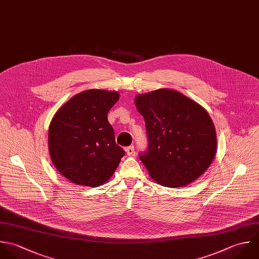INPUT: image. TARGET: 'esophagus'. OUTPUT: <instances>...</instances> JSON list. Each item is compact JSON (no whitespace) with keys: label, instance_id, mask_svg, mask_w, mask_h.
<instances>
[{"label":"esophagus","instance_id":"obj_1","mask_svg":"<svg viewBox=\"0 0 259 259\" xmlns=\"http://www.w3.org/2000/svg\"><path fill=\"white\" fill-rule=\"evenodd\" d=\"M125 150H126V153L128 154V155H132L133 153H134V146L133 145H131V146H128V147H126L125 148Z\"/></svg>","mask_w":259,"mask_h":259}]
</instances>
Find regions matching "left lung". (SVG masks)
<instances>
[{
  "instance_id": "left-lung-1",
  "label": "left lung",
  "mask_w": 259,
  "mask_h": 259,
  "mask_svg": "<svg viewBox=\"0 0 259 259\" xmlns=\"http://www.w3.org/2000/svg\"><path fill=\"white\" fill-rule=\"evenodd\" d=\"M148 141L139 158L157 183L185 186L202 175L216 153V132L205 109L181 93L160 89L135 98Z\"/></svg>"
}]
</instances>
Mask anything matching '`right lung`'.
<instances>
[{
  "mask_svg": "<svg viewBox=\"0 0 259 259\" xmlns=\"http://www.w3.org/2000/svg\"><path fill=\"white\" fill-rule=\"evenodd\" d=\"M118 100L117 92L83 91L53 117L48 135L50 156L57 170L71 182L99 186L108 181L125 155L107 118Z\"/></svg>",
  "mask_w": 259,
  "mask_h": 259,
  "instance_id": "add662e5",
  "label": "right lung"
}]
</instances>
